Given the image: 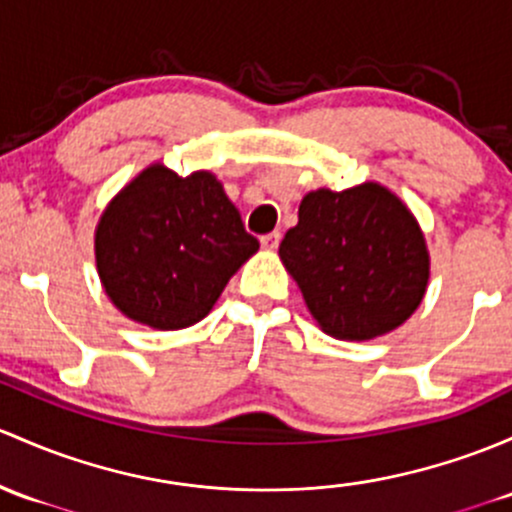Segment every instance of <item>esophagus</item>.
I'll list each match as a JSON object with an SVG mask.
<instances>
[{
  "label": "esophagus",
  "mask_w": 512,
  "mask_h": 512,
  "mask_svg": "<svg viewBox=\"0 0 512 512\" xmlns=\"http://www.w3.org/2000/svg\"><path fill=\"white\" fill-rule=\"evenodd\" d=\"M279 240H282V233H279V230H274V233H267V235H262V238H260L262 247H265V250H277Z\"/></svg>",
  "instance_id": "obj_1"
}]
</instances>
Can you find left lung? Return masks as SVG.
<instances>
[{"label": "left lung", "instance_id": "obj_1", "mask_svg": "<svg viewBox=\"0 0 512 512\" xmlns=\"http://www.w3.org/2000/svg\"><path fill=\"white\" fill-rule=\"evenodd\" d=\"M279 257L311 316L343 341H368L405 324L429 279L417 220L378 184L306 193Z\"/></svg>", "mask_w": 512, "mask_h": 512}]
</instances>
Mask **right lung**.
I'll return each mask as SVG.
<instances>
[{"instance_id": "1", "label": "right lung", "mask_w": 512, "mask_h": 512, "mask_svg": "<svg viewBox=\"0 0 512 512\" xmlns=\"http://www.w3.org/2000/svg\"><path fill=\"white\" fill-rule=\"evenodd\" d=\"M260 242L208 171L152 166L102 213L95 260L112 304L161 331L201 321Z\"/></svg>"}]
</instances>
